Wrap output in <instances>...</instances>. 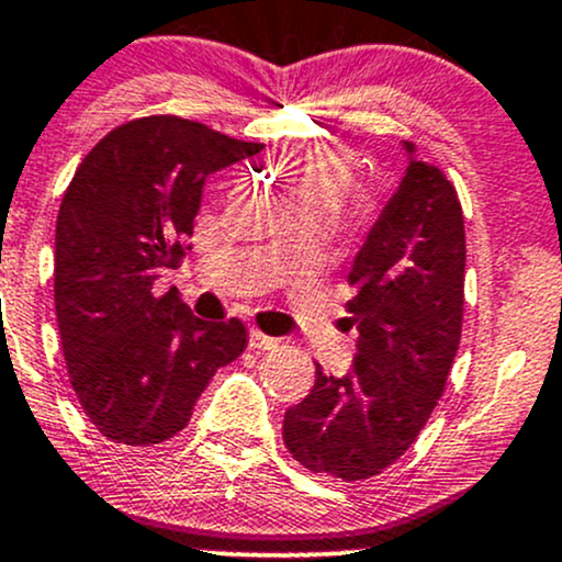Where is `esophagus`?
I'll use <instances>...</instances> for the list:
<instances>
[{
    "label": "esophagus",
    "instance_id": "esophagus-1",
    "mask_svg": "<svg viewBox=\"0 0 562 562\" xmlns=\"http://www.w3.org/2000/svg\"><path fill=\"white\" fill-rule=\"evenodd\" d=\"M250 349H274L277 347V338L267 336V333H261L258 328H250Z\"/></svg>",
    "mask_w": 562,
    "mask_h": 562
}]
</instances>
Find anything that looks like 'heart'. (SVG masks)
Instances as JSON below:
<instances>
[{
	"mask_svg": "<svg viewBox=\"0 0 562 562\" xmlns=\"http://www.w3.org/2000/svg\"><path fill=\"white\" fill-rule=\"evenodd\" d=\"M285 187L291 205L323 207L336 218L355 200L360 176L347 154L314 151L288 170Z\"/></svg>",
	"mask_w": 562,
	"mask_h": 562,
	"instance_id": "heart-1",
	"label": "heart"
}]
</instances>
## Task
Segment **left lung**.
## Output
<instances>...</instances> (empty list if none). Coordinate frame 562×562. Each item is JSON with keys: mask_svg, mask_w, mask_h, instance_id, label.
Segmentation results:
<instances>
[{"mask_svg": "<svg viewBox=\"0 0 562 562\" xmlns=\"http://www.w3.org/2000/svg\"><path fill=\"white\" fill-rule=\"evenodd\" d=\"M413 154V144H405ZM464 215L435 165L411 159L349 271L357 338L347 375L323 373L285 411L282 440L299 464L368 480L416 442L446 390L464 319Z\"/></svg>", "mask_w": 562, "mask_h": 562, "instance_id": "obj_1", "label": "left lung"}]
</instances>
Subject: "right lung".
<instances>
[{
    "instance_id": "obj_1",
    "label": "right lung",
    "mask_w": 562,
    "mask_h": 562,
    "mask_svg": "<svg viewBox=\"0 0 562 562\" xmlns=\"http://www.w3.org/2000/svg\"><path fill=\"white\" fill-rule=\"evenodd\" d=\"M261 149L154 114L103 135L74 172L55 224V314L79 405L111 442L170 440L245 351L237 317L205 323L154 280L187 256L205 178Z\"/></svg>"
}]
</instances>
